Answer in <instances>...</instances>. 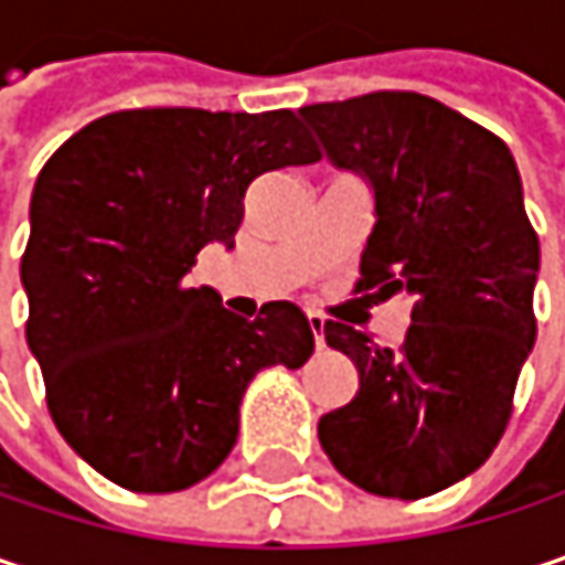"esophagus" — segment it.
Here are the masks:
<instances>
[{"instance_id":"1","label":"esophagus","mask_w":565,"mask_h":565,"mask_svg":"<svg viewBox=\"0 0 565 565\" xmlns=\"http://www.w3.org/2000/svg\"><path fill=\"white\" fill-rule=\"evenodd\" d=\"M307 323H310V333H313L317 349H323V342H327V320H323L320 313H310V317H307Z\"/></svg>"}]
</instances>
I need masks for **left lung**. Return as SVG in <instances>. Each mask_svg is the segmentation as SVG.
<instances>
[{"instance_id":"obj_1","label":"left lung","mask_w":565,"mask_h":565,"mask_svg":"<svg viewBox=\"0 0 565 565\" xmlns=\"http://www.w3.org/2000/svg\"><path fill=\"white\" fill-rule=\"evenodd\" d=\"M300 116L339 168L375 186L355 294L411 300L397 352L327 323L359 394L320 417V443L359 488L427 498L491 456L537 339L540 242L521 174L494 131L424 93L379 89Z\"/></svg>"}]
</instances>
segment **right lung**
<instances>
[{
    "mask_svg": "<svg viewBox=\"0 0 565 565\" xmlns=\"http://www.w3.org/2000/svg\"><path fill=\"white\" fill-rule=\"evenodd\" d=\"M313 161L320 148L290 109L148 106L83 126L41 168L22 255L25 339L51 420L109 482L196 486L235 446L248 382L310 359L297 303L242 320L183 278L206 242L232 245L252 180Z\"/></svg>",
    "mask_w": 565,
    "mask_h": 565,
    "instance_id": "add662e5",
    "label": "right lung"
}]
</instances>
